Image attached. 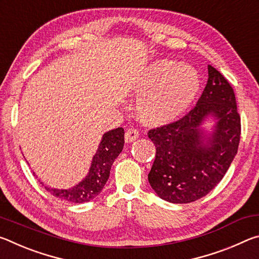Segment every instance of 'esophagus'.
I'll list each match as a JSON object with an SVG mask.
<instances>
[{
    "instance_id": "34e87169",
    "label": "esophagus",
    "mask_w": 259,
    "mask_h": 259,
    "mask_svg": "<svg viewBox=\"0 0 259 259\" xmlns=\"http://www.w3.org/2000/svg\"><path fill=\"white\" fill-rule=\"evenodd\" d=\"M125 142L126 143H133L134 140L137 139L139 137V133L137 129H134V128H130L125 131Z\"/></svg>"
}]
</instances>
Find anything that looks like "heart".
Segmentation results:
<instances>
[{
	"label": "heart",
	"mask_w": 259,
	"mask_h": 259,
	"mask_svg": "<svg viewBox=\"0 0 259 259\" xmlns=\"http://www.w3.org/2000/svg\"><path fill=\"white\" fill-rule=\"evenodd\" d=\"M200 89V76L190 65L172 60L151 64L137 83V111L151 124L171 121L190 106Z\"/></svg>",
	"instance_id": "heart-1"
}]
</instances>
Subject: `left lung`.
<instances>
[{
  "label": "left lung",
  "instance_id": "8db88e82",
  "mask_svg": "<svg viewBox=\"0 0 259 259\" xmlns=\"http://www.w3.org/2000/svg\"><path fill=\"white\" fill-rule=\"evenodd\" d=\"M212 116L217 124L205 136L200 129ZM156 147L148 182L171 203H190L213 190L238 153L241 120L233 88L216 68L208 66V82L195 107L172 123L151 129Z\"/></svg>",
  "mask_w": 259,
  "mask_h": 259
}]
</instances>
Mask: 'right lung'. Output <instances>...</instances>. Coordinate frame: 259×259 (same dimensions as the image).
Instances as JSON below:
<instances>
[{
    "instance_id": "1",
    "label": "right lung",
    "mask_w": 259,
    "mask_h": 259,
    "mask_svg": "<svg viewBox=\"0 0 259 259\" xmlns=\"http://www.w3.org/2000/svg\"><path fill=\"white\" fill-rule=\"evenodd\" d=\"M124 145V130L116 128L105 133L98 150L93 157L90 170L85 178L68 190L47 187L46 190L56 198L73 203L89 202L95 199L106 184L113 162L119 156Z\"/></svg>"
}]
</instances>
